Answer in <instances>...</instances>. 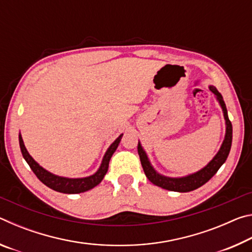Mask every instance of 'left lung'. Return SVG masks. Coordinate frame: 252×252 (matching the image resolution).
Listing matches in <instances>:
<instances>
[{"mask_svg":"<svg viewBox=\"0 0 252 252\" xmlns=\"http://www.w3.org/2000/svg\"><path fill=\"white\" fill-rule=\"evenodd\" d=\"M209 89H210V91L217 96V100L219 101L221 108H222L223 117L225 120V135H224V140L222 142V146L220 148V150L215 156V158H213V159L206 165V167L200 170V171L189 174V176L187 177H182V178H169V177L162 176V174L158 173L156 171L155 168L152 167L150 161L148 159L146 151H144L143 148L141 147V143L139 142L138 153L140 157V161H141L143 171L146 173L147 178L153 183V185L160 187L162 189L170 190V191H177V192H189V191H193L201 186H203L204 183H207L213 176H215L217 171L220 169L221 165L224 163L225 160H227L230 149H231V142H232V125L228 118L227 108H225V103L222 99V95H221L219 91L217 90L215 87H212V85H210Z\"/></svg>","mask_w":252,"mask_h":252,"instance_id":"left-lung-1","label":"left lung"}]
</instances>
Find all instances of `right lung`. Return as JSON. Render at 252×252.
<instances>
[{"mask_svg": "<svg viewBox=\"0 0 252 252\" xmlns=\"http://www.w3.org/2000/svg\"><path fill=\"white\" fill-rule=\"evenodd\" d=\"M122 135H119V138L114 141L111 146L109 147L108 150H106L105 155L103 157V160H102V163L97 171L92 174L90 177L85 178H78V179H71V178H64V177H59L55 176V174L46 171L41 165L37 163V162L33 159V158L30 156L28 152L27 148L24 146L23 139L21 136V133L19 134V142H20V148L21 152H22V156L28 162L30 168L32 169L34 174L37 177V179L41 182H43L46 187L51 188V189L54 191H58V192L62 193H81L85 192V191L92 189L95 186L99 185V183L103 180L105 173L108 172L109 169V162L111 157L117 150L119 143L121 141Z\"/></svg>", "mask_w": 252, "mask_h": 252, "instance_id": "obj_1", "label": "right lung"}]
</instances>
